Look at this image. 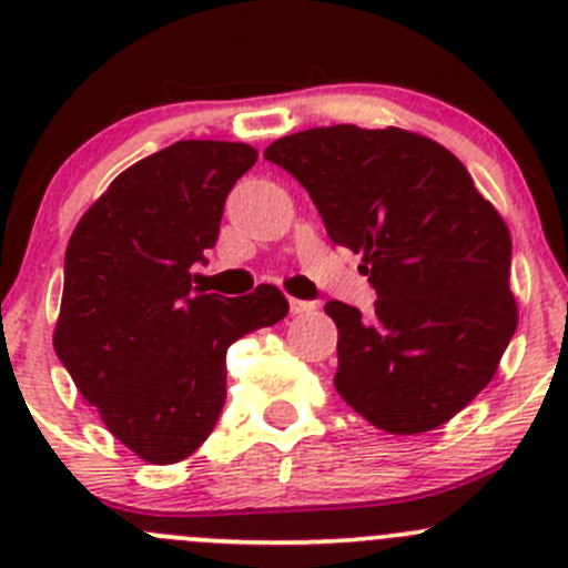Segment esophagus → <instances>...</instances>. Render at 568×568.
Masks as SVG:
<instances>
[{
    "mask_svg": "<svg viewBox=\"0 0 568 568\" xmlns=\"http://www.w3.org/2000/svg\"><path fill=\"white\" fill-rule=\"evenodd\" d=\"M288 307L294 316H302V313H313L316 311V305L313 302H305V300H288Z\"/></svg>",
    "mask_w": 568,
    "mask_h": 568,
    "instance_id": "34e87169",
    "label": "esophagus"
}]
</instances>
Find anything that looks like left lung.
Wrapping results in <instances>:
<instances>
[{
    "instance_id": "left-lung-1",
    "label": "left lung",
    "mask_w": 568,
    "mask_h": 568,
    "mask_svg": "<svg viewBox=\"0 0 568 568\" xmlns=\"http://www.w3.org/2000/svg\"><path fill=\"white\" fill-rule=\"evenodd\" d=\"M263 159L307 189L376 291L371 316L324 307L341 398L390 434L443 426L489 385L517 332L506 222L454 153L393 125L307 129Z\"/></svg>"
}]
</instances>
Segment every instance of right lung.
<instances>
[{
	"label": "right lung",
	"mask_w": 568,
	"mask_h": 568,
	"mask_svg": "<svg viewBox=\"0 0 568 568\" xmlns=\"http://www.w3.org/2000/svg\"><path fill=\"white\" fill-rule=\"evenodd\" d=\"M255 159L242 142H173L114 178L68 242L54 352L109 432L151 464L205 443L225 406L227 346L288 313L274 285L236 300L192 288L189 268L205 263Z\"/></svg>",
	"instance_id": "right-lung-1"
}]
</instances>
